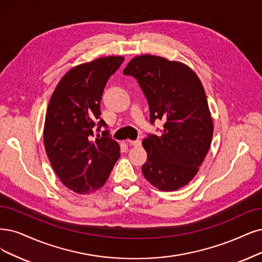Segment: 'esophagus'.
I'll list each match as a JSON object with an SVG mask.
<instances>
[{"instance_id":"obj_1","label":"esophagus","mask_w":262,"mask_h":262,"mask_svg":"<svg viewBox=\"0 0 262 262\" xmlns=\"http://www.w3.org/2000/svg\"><path fill=\"white\" fill-rule=\"evenodd\" d=\"M128 143L130 144V146H134V147H140V146H141V140H140V139H137V140H129Z\"/></svg>"}]
</instances>
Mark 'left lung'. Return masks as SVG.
I'll return each mask as SVG.
<instances>
[{"label":"left lung","mask_w":262,"mask_h":262,"mask_svg":"<svg viewBox=\"0 0 262 262\" xmlns=\"http://www.w3.org/2000/svg\"><path fill=\"white\" fill-rule=\"evenodd\" d=\"M137 80L150 109V123L164 122L161 135L143 139L148 159L141 170L162 191L178 190L194 178L209 150L212 120L198 75L178 61L135 57L123 71Z\"/></svg>","instance_id":"1"}]
</instances>
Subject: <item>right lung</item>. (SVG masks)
<instances>
[{"label":"right lung","mask_w":262,"mask_h":262,"mask_svg":"<svg viewBox=\"0 0 262 262\" xmlns=\"http://www.w3.org/2000/svg\"><path fill=\"white\" fill-rule=\"evenodd\" d=\"M123 61L121 56H110L73 68L48 103L46 154L60 181L80 194L100 189L121 156L119 143L100 118V101L106 82Z\"/></svg>","instance_id":"right-lung-1"}]
</instances>
